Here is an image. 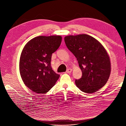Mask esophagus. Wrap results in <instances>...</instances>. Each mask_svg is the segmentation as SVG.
Listing matches in <instances>:
<instances>
[{
	"label": "esophagus",
	"instance_id": "esophagus-1",
	"mask_svg": "<svg viewBox=\"0 0 126 126\" xmlns=\"http://www.w3.org/2000/svg\"><path fill=\"white\" fill-rule=\"evenodd\" d=\"M71 71H72V69H70V68H69V69H67V70H66V72H67V73H68V74L71 73Z\"/></svg>",
	"mask_w": 126,
	"mask_h": 126
}]
</instances>
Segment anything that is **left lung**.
<instances>
[{
	"mask_svg": "<svg viewBox=\"0 0 126 126\" xmlns=\"http://www.w3.org/2000/svg\"><path fill=\"white\" fill-rule=\"evenodd\" d=\"M68 49L77 58L82 77L75 80L78 88L93 93L104 87L111 72L109 56L104 46L94 38L86 34L64 37Z\"/></svg>",
	"mask_w": 126,
	"mask_h": 126,
	"instance_id": "1",
	"label": "left lung"
}]
</instances>
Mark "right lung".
<instances>
[{
    "label": "right lung",
    "instance_id": "right-lung-1",
    "mask_svg": "<svg viewBox=\"0 0 126 126\" xmlns=\"http://www.w3.org/2000/svg\"><path fill=\"white\" fill-rule=\"evenodd\" d=\"M60 36L33 38L22 49L19 61V71L25 85L38 94L48 92L60 75L52 69V54L59 47Z\"/></svg>",
    "mask_w": 126,
    "mask_h": 126
}]
</instances>
